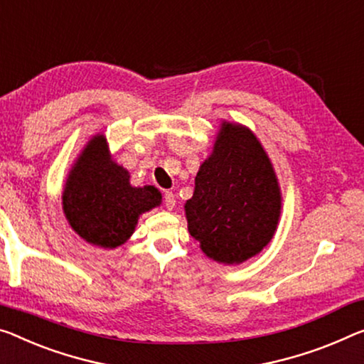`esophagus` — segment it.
I'll list each match as a JSON object with an SVG mask.
<instances>
[{"instance_id": "esophagus-1", "label": "esophagus", "mask_w": 364, "mask_h": 364, "mask_svg": "<svg viewBox=\"0 0 364 364\" xmlns=\"http://www.w3.org/2000/svg\"><path fill=\"white\" fill-rule=\"evenodd\" d=\"M164 203L167 210H172L176 206V195L172 192H166L164 193Z\"/></svg>"}]
</instances>
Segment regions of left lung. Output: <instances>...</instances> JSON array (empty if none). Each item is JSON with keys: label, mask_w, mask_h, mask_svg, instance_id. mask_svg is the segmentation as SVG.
I'll use <instances>...</instances> for the list:
<instances>
[{"label": "left lung", "mask_w": 364, "mask_h": 364, "mask_svg": "<svg viewBox=\"0 0 364 364\" xmlns=\"http://www.w3.org/2000/svg\"><path fill=\"white\" fill-rule=\"evenodd\" d=\"M279 210L277 176L259 139L225 122L186 203L190 236L210 259L240 264L270 242Z\"/></svg>", "instance_id": "obj_1"}]
</instances>
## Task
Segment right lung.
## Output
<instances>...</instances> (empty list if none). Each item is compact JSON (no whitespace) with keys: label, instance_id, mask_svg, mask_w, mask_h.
Here are the masks:
<instances>
[{"label":"right lung","instance_id":"right-lung-1","mask_svg":"<svg viewBox=\"0 0 364 364\" xmlns=\"http://www.w3.org/2000/svg\"><path fill=\"white\" fill-rule=\"evenodd\" d=\"M161 203L153 186L132 187L124 167L110 159L102 135L94 136L73 167L63 192L71 228L89 244L114 249L132 236L138 216Z\"/></svg>","mask_w":364,"mask_h":364}]
</instances>
